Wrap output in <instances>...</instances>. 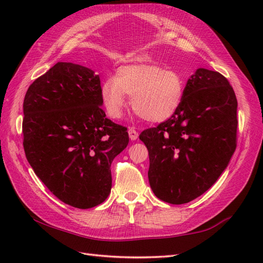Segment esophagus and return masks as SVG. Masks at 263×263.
Segmentation results:
<instances>
[{
    "label": "esophagus",
    "instance_id": "obj_1",
    "mask_svg": "<svg viewBox=\"0 0 263 263\" xmlns=\"http://www.w3.org/2000/svg\"><path fill=\"white\" fill-rule=\"evenodd\" d=\"M128 135H129V138L132 140H136L138 138V132L134 128V127H129L128 129Z\"/></svg>",
    "mask_w": 263,
    "mask_h": 263
}]
</instances>
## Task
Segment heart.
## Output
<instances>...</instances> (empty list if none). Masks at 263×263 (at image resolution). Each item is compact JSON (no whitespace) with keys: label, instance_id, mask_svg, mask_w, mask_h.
<instances>
[{"label":"heart","instance_id":"heart-1","mask_svg":"<svg viewBox=\"0 0 263 263\" xmlns=\"http://www.w3.org/2000/svg\"><path fill=\"white\" fill-rule=\"evenodd\" d=\"M184 87L177 71L139 63L119 67L113 78L103 82L100 93L110 118L123 116L127 95L132 97V107L139 117L150 123H161L177 112Z\"/></svg>","mask_w":263,"mask_h":263}]
</instances>
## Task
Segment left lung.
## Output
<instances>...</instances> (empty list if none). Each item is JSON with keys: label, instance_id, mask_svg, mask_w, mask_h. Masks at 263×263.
<instances>
[{"label": "left lung", "instance_id": "1", "mask_svg": "<svg viewBox=\"0 0 263 263\" xmlns=\"http://www.w3.org/2000/svg\"><path fill=\"white\" fill-rule=\"evenodd\" d=\"M237 99L227 79L200 68L187 80L177 112L142 132L155 195L184 204L217 181L236 149Z\"/></svg>", "mask_w": 263, "mask_h": 263}]
</instances>
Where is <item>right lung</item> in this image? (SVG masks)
<instances>
[{"label": "right lung", "instance_id": "obj_1", "mask_svg": "<svg viewBox=\"0 0 263 263\" xmlns=\"http://www.w3.org/2000/svg\"><path fill=\"white\" fill-rule=\"evenodd\" d=\"M100 91L93 70L58 62L29 85L23 104L30 166L54 196L82 210L106 200L110 164L129 141L126 127L106 118Z\"/></svg>", "mask_w": 263, "mask_h": 263}]
</instances>
